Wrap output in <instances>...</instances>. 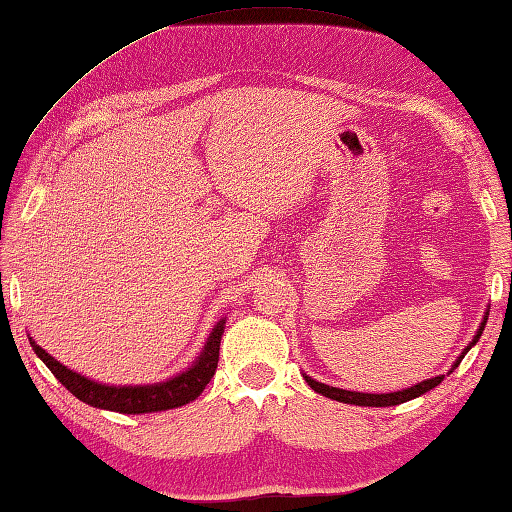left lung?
I'll return each mask as SVG.
<instances>
[{"label":"left lung","instance_id":"8db88e82","mask_svg":"<svg viewBox=\"0 0 512 512\" xmlns=\"http://www.w3.org/2000/svg\"><path fill=\"white\" fill-rule=\"evenodd\" d=\"M486 320H488V317H484V322H482V326H480L478 335H475L473 342H471L467 348H464V352L458 357V361L453 363V368H458V363L462 361V357L467 355L471 346H475V342H478L482 331H484V326H486ZM304 379H306V383H309L315 392H320L322 396H328V399L339 401V403L363 405V407H390V405H399V403H405V401H412V399H416V396L425 394V392H429V390H434L436 385H438L442 379H445V377L427 379V381H423V383L414 385V388H407V390H401V392H390V394H363V392L339 390V388H331V385H324V383H320V381H313L311 377H306V374H304Z\"/></svg>","mask_w":512,"mask_h":512}]
</instances>
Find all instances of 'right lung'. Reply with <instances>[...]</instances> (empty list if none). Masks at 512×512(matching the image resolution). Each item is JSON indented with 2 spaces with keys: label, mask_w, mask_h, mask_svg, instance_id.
<instances>
[{
  "label": "right lung",
  "mask_w": 512,
  "mask_h": 512,
  "mask_svg": "<svg viewBox=\"0 0 512 512\" xmlns=\"http://www.w3.org/2000/svg\"><path fill=\"white\" fill-rule=\"evenodd\" d=\"M225 320H221L212 328L208 337V344L203 348L195 366L181 372L179 377L155 383V385H124V388H113V385H102L96 381H89L81 377L78 372L67 370L63 363L50 357L41 346H37L30 339L32 350L37 352V357L50 368V372L59 379L67 390H70L78 401H83L92 407H100V410L120 412V414H149V412H164L173 410V407H181L190 401H195L197 396L206 390V385L217 372L219 363V346L223 335Z\"/></svg>",
  "instance_id": "1"
}]
</instances>
